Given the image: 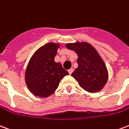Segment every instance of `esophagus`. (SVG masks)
I'll list each match as a JSON object with an SVG mask.
<instances>
[{"instance_id":"1","label":"esophagus","mask_w":129,"mask_h":129,"mask_svg":"<svg viewBox=\"0 0 129 129\" xmlns=\"http://www.w3.org/2000/svg\"><path fill=\"white\" fill-rule=\"evenodd\" d=\"M73 72V68H70V69L68 70V73H69L70 75H71Z\"/></svg>"}]
</instances>
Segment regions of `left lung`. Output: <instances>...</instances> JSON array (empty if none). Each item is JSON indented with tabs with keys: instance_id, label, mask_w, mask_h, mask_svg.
Masks as SVG:
<instances>
[{
	"instance_id": "1",
	"label": "left lung",
	"mask_w": 129,
	"mask_h": 129,
	"mask_svg": "<svg viewBox=\"0 0 129 129\" xmlns=\"http://www.w3.org/2000/svg\"><path fill=\"white\" fill-rule=\"evenodd\" d=\"M66 47L75 51L78 56V67L71 75L79 85L91 93L102 89L108 81V73L96 49L86 43L67 44Z\"/></svg>"
}]
</instances>
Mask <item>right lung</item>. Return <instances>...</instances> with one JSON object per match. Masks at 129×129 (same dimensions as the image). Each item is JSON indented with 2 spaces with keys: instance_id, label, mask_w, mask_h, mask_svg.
<instances>
[{
  "instance_id": "add662e5",
  "label": "right lung",
  "mask_w": 129,
  "mask_h": 129,
  "mask_svg": "<svg viewBox=\"0 0 129 129\" xmlns=\"http://www.w3.org/2000/svg\"><path fill=\"white\" fill-rule=\"evenodd\" d=\"M59 45L46 44L37 51L26 68L25 80L28 89L33 95L47 97L58 88L59 82L68 72L60 63L54 61Z\"/></svg>"
}]
</instances>
